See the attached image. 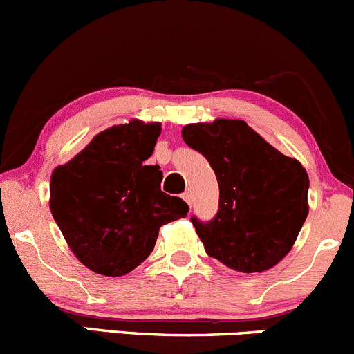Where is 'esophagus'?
<instances>
[{
    "instance_id": "obj_1",
    "label": "esophagus",
    "mask_w": 354,
    "mask_h": 354,
    "mask_svg": "<svg viewBox=\"0 0 354 354\" xmlns=\"http://www.w3.org/2000/svg\"><path fill=\"white\" fill-rule=\"evenodd\" d=\"M183 200L188 203V205H192V192H190V190L185 192V194H183Z\"/></svg>"
}]
</instances>
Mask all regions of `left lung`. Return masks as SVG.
<instances>
[{
  "label": "left lung",
  "instance_id": "left-lung-1",
  "mask_svg": "<svg viewBox=\"0 0 354 354\" xmlns=\"http://www.w3.org/2000/svg\"><path fill=\"white\" fill-rule=\"evenodd\" d=\"M188 147L209 160L219 183L210 221L192 217L205 252L238 272H263L288 255L308 216V174L243 120L187 124Z\"/></svg>",
  "mask_w": 354,
  "mask_h": 354
}]
</instances>
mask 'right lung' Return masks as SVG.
<instances>
[{
	"mask_svg": "<svg viewBox=\"0 0 354 354\" xmlns=\"http://www.w3.org/2000/svg\"><path fill=\"white\" fill-rule=\"evenodd\" d=\"M160 123L131 120L101 131L49 183V207L78 260L102 276H124L154 250L159 227L187 216V202L160 190L162 171L145 164Z\"/></svg>",
	"mask_w": 354,
	"mask_h": 354,
	"instance_id": "obj_1",
	"label": "right lung"
}]
</instances>
